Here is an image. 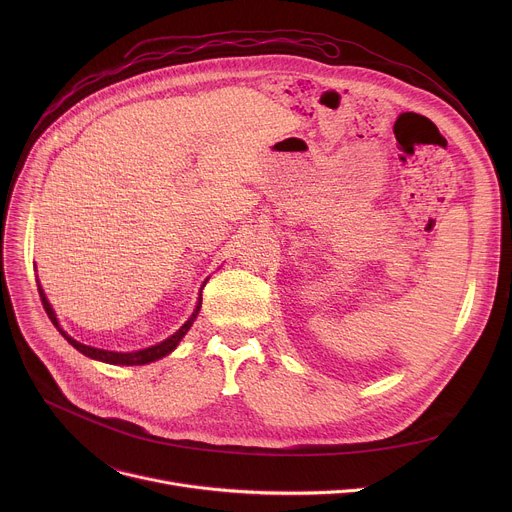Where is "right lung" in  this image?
Listing matches in <instances>:
<instances>
[{"label":"right lung","instance_id":"1","mask_svg":"<svg viewBox=\"0 0 512 512\" xmlns=\"http://www.w3.org/2000/svg\"><path fill=\"white\" fill-rule=\"evenodd\" d=\"M40 298H42V306H44L48 318L52 320V324L58 328V332H60L72 346H75L79 352H83V354L89 356V358L101 360V362H109V364H127V367H129V364H148V362H154V360H158V358L170 354V352L178 346V342L184 338V334L190 330V326H192V322H194V318L198 316L200 306H202V296H200V300H198V304H196V310H194V314L188 318V322H186L178 332H174L170 338H166L164 342H160V344H156V346H150V348L137 350V352H111V350H103V348H93V346L81 344V342H77L75 338H70V336L58 326L56 314L52 312V308H50V304H48V300H46L42 289H40Z\"/></svg>","mask_w":512,"mask_h":512}]
</instances>
